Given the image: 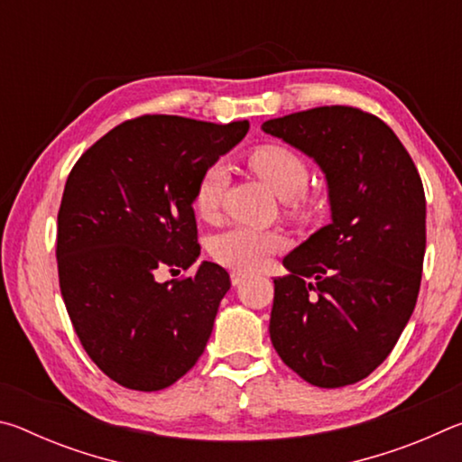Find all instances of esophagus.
I'll return each instance as SVG.
<instances>
[{"label":"esophagus","mask_w":462,"mask_h":462,"mask_svg":"<svg viewBox=\"0 0 462 462\" xmlns=\"http://www.w3.org/2000/svg\"><path fill=\"white\" fill-rule=\"evenodd\" d=\"M245 279H246L245 273H240V271H232V273H230V281H232L234 287H238Z\"/></svg>","instance_id":"34e87169"}]
</instances>
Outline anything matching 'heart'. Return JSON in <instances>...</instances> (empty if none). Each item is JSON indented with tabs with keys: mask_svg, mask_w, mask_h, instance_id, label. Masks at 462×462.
Masks as SVG:
<instances>
[{
	"mask_svg": "<svg viewBox=\"0 0 462 462\" xmlns=\"http://www.w3.org/2000/svg\"><path fill=\"white\" fill-rule=\"evenodd\" d=\"M248 162L256 175L264 179L293 212H303L306 208L303 191L310 181V169L301 154L283 144H263L248 154ZM226 185H228V171L222 162H216L201 175L195 189V209L201 217L212 220L217 214ZM283 245L285 240L277 232L253 228V226H236V228L216 234L209 245V253L222 267L250 273L259 269L273 253L283 248Z\"/></svg>",
	"mask_w": 462,
	"mask_h": 462,
	"instance_id": "1",
	"label": "heart"
}]
</instances>
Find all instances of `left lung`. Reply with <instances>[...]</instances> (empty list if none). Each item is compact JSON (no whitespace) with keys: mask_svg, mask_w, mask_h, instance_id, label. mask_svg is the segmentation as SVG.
Masks as SVG:
<instances>
[{"mask_svg":"<svg viewBox=\"0 0 462 462\" xmlns=\"http://www.w3.org/2000/svg\"><path fill=\"white\" fill-rule=\"evenodd\" d=\"M263 132L324 173L330 224L283 259L269 334L316 387L353 385L385 361L416 308L426 195L400 138L377 116L324 106L267 120Z\"/></svg>","mask_w":462,"mask_h":462,"instance_id":"1","label":"left lung"}]
</instances>
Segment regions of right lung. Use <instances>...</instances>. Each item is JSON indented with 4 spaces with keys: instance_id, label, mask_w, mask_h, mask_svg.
I'll return each instance as SVG.
<instances>
[{
    "instance_id": "obj_1",
    "label": "right lung",
    "mask_w": 462,
    "mask_h": 462,
    "mask_svg": "<svg viewBox=\"0 0 462 462\" xmlns=\"http://www.w3.org/2000/svg\"><path fill=\"white\" fill-rule=\"evenodd\" d=\"M248 122L143 116L81 154L59 209V283L85 353L109 379L159 391L198 363L230 275L201 261L193 277L159 269L198 261L193 203L201 175L230 152Z\"/></svg>"
}]
</instances>
